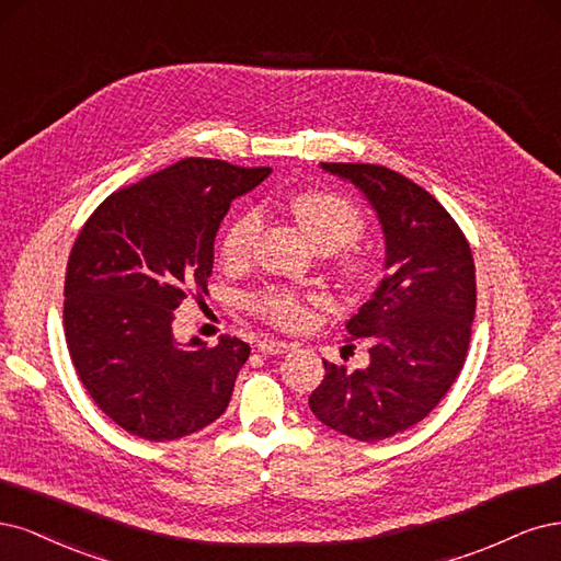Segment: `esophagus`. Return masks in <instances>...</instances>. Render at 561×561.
I'll return each instance as SVG.
<instances>
[{"mask_svg":"<svg viewBox=\"0 0 561 561\" xmlns=\"http://www.w3.org/2000/svg\"><path fill=\"white\" fill-rule=\"evenodd\" d=\"M288 342H284V340H270V337H265V340H261L259 342V352L261 354H267V356H279V354H284V352H288Z\"/></svg>","mask_w":561,"mask_h":561,"instance_id":"obj_1","label":"esophagus"}]
</instances>
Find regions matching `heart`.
Returning <instances> with one entry per match:
<instances>
[{
	"label": "heart",
	"mask_w": 561,
	"mask_h": 561,
	"mask_svg": "<svg viewBox=\"0 0 561 561\" xmlns=\"http://www.w3.org/2000/svg\"><path fill=\"white\" fill-rule=\"evenodd\" d=\"M288 209H291L296 224L305 232V238L310 244L323 254H331L342 247L356 242L364 232V216L358 209L340 197L335 193H323V191H307L298 193L288 201ZM261 230V216L256 209H242L232 216L228 221L224 238H221V259L226 265H244L251 256V249L259 238ZM337 270L342 277L356 279L364 273V261L356 254H345L337 263ZM249 305L254 310L270 319L279 327H300L307 319V310L302 300L296 294L288 291H270L254 294L249 298Z\"/></svg>",
	"instance_id": "heart-1"
}]
</instances>
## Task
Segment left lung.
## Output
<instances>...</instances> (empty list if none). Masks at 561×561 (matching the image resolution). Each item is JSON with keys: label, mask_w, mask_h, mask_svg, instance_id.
<instances>
[{"label": "left lung", "mask_w": 561, "mask_h": 561, "mask_svg": "<svg viewBox=\"0 0 561 561\" xmlns=\"http://www.w3.org/2000/svg\"><path fill=\"white\" fill-rule=\"evenodd\" d=\"M358 188L385 234V279L347 321L368 337L370 364L323 360L310 396L314 417L350 438L396 436L440 403L463 368L476 317V265L463 232L428 191L364 162H321Z\"/></svg>", "instance_id": "obj_1"}]
</instances>
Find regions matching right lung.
<instances>
[{
  "instance_id": "1",
  "label": "right lung",
  "mask_w": 561,
  "mask_h": 561,
  "mask_svg": "<svg viewBox=\"0 0 561 561\" xmlns=\"http://www.w3.org/2000/svg\"><path fill=\"white\" fill-rule=\"evenodd\" d=\"M270 168L186 158L112 193L71 247L65 277V337L90 399L144 440L191 436L230 403L249 345L216 347L172 333L191 291L207 294L214 240L234 197Z\"/></svg>"
}]
</instances>
